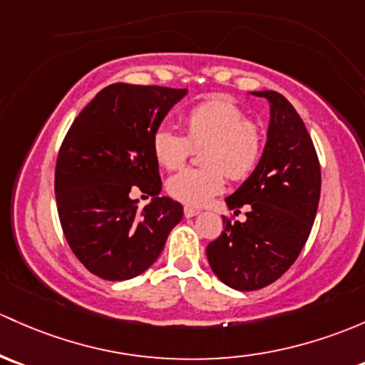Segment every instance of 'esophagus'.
Segmentation results:
<instances>
[{"label":"esophagus","mask_w":365,"mask_h":365,"mask_svg":"<svg viewBox=\"0 0 365 365\" xmlns=\"http://www.w3.org/2000/svg\"><path fill=\"white\" fill-rule=\"evenodd\" d=\"M183 213H185V217H195V215L199 213V210L192 208V206H185V208H183Z\"/></svg>","instance_id":"obj_1"}]
</instances>
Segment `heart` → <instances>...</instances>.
Returning a JSON list of instances; mask_svg holds the SVG:
<instances>
[{"instance_id":"obj_1","label":"heart","mask_w":365,"mask_h":365,"mask_svg":"<svg viewBox=\"0 0 365 365\" xmlns=\"http://www.w3.org/2000/svg\"><path fill=\"white\" fill-rule=\"evenodd\" d=\"M182 122L185 134L160 125L152 136L153 155L166 170H180L194 148L205 147L199 153L205 168L185 170L168 180V192L178 201L190 206L206 205L224 189L225 172L232 180H245L259 166L266 134L236 103L208 99L187 110Z\"/></svg>"}]
</instances>
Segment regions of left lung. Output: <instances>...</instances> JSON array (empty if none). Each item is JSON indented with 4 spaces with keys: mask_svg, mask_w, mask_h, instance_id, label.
<instances>
[{
    "mask_svg": "<svg viewBox=\"0 0 365 365\" xmlns=\"http://www.w3.org/2000/svg\"><path fill=\"white\" fill-rule=\"evenodd\" d=\"M271 103L264 155L243 185L225 199L247 206V220L224 217V231L206 247L213 273L236 290L276 282L301 253L312 232L322 189L320 160L304 122L279 92H253Z\"/></svg>",
    "mask_w": 365,
    "mask_h": 365,
    "instance_id": "obj_1",
    "label": "left lung"
}]
</instances>
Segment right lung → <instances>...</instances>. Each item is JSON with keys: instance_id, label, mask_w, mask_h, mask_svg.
Returning a JSON list of instances; mask_svg holds the SVG:
<instances>
[{"instance_id": "1", "label": "right lung", "mask_w": 365, "mask_h": 365, "mask_svg": "<svg viewBox=\"0 0 365 365\" xmlns=\"http://www.w3.org/2000/svg\"><path fill=\"white\" fill-rule=\"evenodd\" d=\"M187 89L112 83L73 120L56 164L61 227L76 259L110 282L147 271L182 220L183 208L159 197V163L152 136ZM154 199L145 209L129 192Z\"/></svg>"}]
</instances>
